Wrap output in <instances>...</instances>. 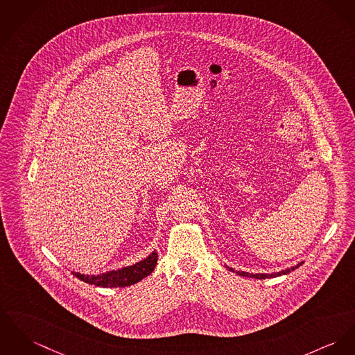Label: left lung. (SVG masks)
Instances as JSON below:
<instances>
[{"label": "left lung", "instance_id": "8db88e82", "mask_svg": "<svg viewBox=\"0 0 355 355\" xmlns=\"http://www.w3.org/2000/svg\"><path fill=\"white\" fill-rule=\"evenodd\" d=\"M303 262H300V263H297V265H295V266H292V268H288V269H285V270H282V272H275V273H270V275H268V273H249V272H241V270H234L233 268H229V270H232V272H234L236 275H239V276H243V277H252V279H259V280H262V279H272V277H279V276H282V275H288L289 272H292V270H295V269H297L300 265H302Z\"/></svg>", "mask_w": 355, "mask_h": 355}]
</instances>
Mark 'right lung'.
Returning a JSON list of instances; mask_svg holds the SVG:
<instances>
[{"instance_id":"1","label":"right lung","mask_w":355,"mask_h":355,"mask_svg":"<svg viewBox=\"0 0 355 355\" xmlns=\"http://www.w3.org/2000/svg\"><path fill=\"white\" fill-rule=\"evenodd\" d=\"M156 263H157V253L152 252L146 259H144L140 262L130 266L121 268L117 270H110L101 275H82L78 272H72V275L85 283L93 284L96 286L123 288V286L139 283L142 279L149 276L155 270Z\"/></svg>"}]
</instances>
